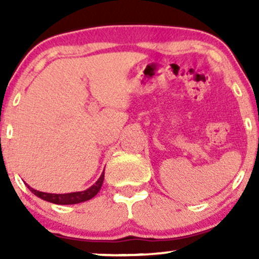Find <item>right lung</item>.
Segmentation results:
<instances>
[{"label": "right lung", "instance_id": "1", "mask_svg": "<svg viewBox=\"0 0 259 259\" xmlns=\"http://www.w3.org/2000/svg\"><path fill=\"white\" fill-rule=\"evenodd\" d=\"M103 179H105V171L101 174L99 180H97L94 185L89 187V189L84 190V191L69 192V194H47V192H41L32 189V187L29 186L28 184H26V186L30 189L32 194L36 195L37 197L41 198V200L51 202V203L55 204H76L91 200L92 197H95V196L99 194L101 186H102L103 184Z\"/></svg>", "mask_w": 259, "mask_h": 259}]
</instances>
